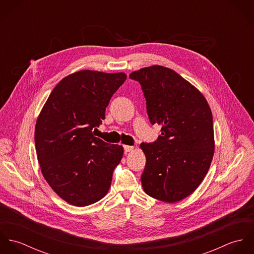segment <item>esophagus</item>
Returning <instances> with one entry per match:
<instances>
[{"mask_svg": "<svg viewBox=\"0 0 254 254\" xmlns=\"http://www.w3.org/2000/svg\"><path fill=\"white\" fill-rule=\"evenodd\" d=\"M134 149L133 145H124V151L127 153L129 151H132Z\"/></svg>", "mask_w": 254, "mask_h": 254, "instance_id": "1", "label": "esophagus"}]
</instances>
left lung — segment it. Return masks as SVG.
<instances>
[{"label":"left lung","mask_w":254,"mask_h":254,"mask_svg":"<svg viewBox=\"0 0 254 254\" xmlns=\"http://www.w3.org/2000/svg\"><path fill=\"white\" fill-rule=\"evenodd\" d=\"M145 96L150 123L161 125L153 143H142L146 162L141 176L145 193L177 202L204 179L214 154L211 109L203 95L174 70L152 65L129 75Z\"/></svg>","instance_id":"obj_1"}]
</instances>
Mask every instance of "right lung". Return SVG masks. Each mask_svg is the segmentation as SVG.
I'll use <instances>...</instances> for the list:
<instances>
[{
    "label": "right lung",
    "mask_w": 254,
    "mask_h": 254,
    "mask_svg": "<svg viewBox=\"0 0 254 254\" xmlns=\"http://www.w3.org/2000/svg\"><path fill=\"white\" fill-rule=\"evenodd\" d=\"M126 78L123 72L70 74L54 88L39 114L35 146L42 174L69 204L87 206L109 191L123 147L95 137L94 130Z\"/></svg>",
    "instance_id": "1"
}]
</instances>
